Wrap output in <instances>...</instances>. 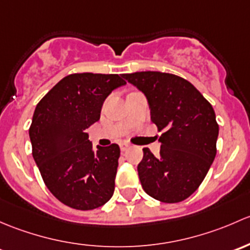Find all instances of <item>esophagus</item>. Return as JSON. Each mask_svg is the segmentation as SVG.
<instances>
[{"instance_id":"obj_1","label":"esophagus","mask_w":250,"mask_h":250,"mask_svg":"<svg viewBox=\"0 0 250 250\" xmlns=\"http://www.w3.org/2000/svg\"><path fill=\"white\" fill-rule=\"evenodd\" d=\"M128 148H130V144H128V143H126V142L120 143V150H122V151L127 150Z\"/></svg>"}]
</instances>
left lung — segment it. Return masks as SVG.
Segmentation results:
<instances>
[{
  "label": "left lung",
  "mask_w": 250,
  "mask_h": 250,
  "mask_svg": "<svg viewBox=\"0 0 250 250\" xmlns=\"http://www.w3.org/2000/svg\"><path fill=\"white\" fill-rule=\"evenodd\" d=\"M148 100L151 122L163 131L160 156L143 148L137 171L144 191L165 203L194 194L217 155L219 125L212 104L190 82L164 72L126 73Z\"/></svg>",
  "instance_id": "obj_1"
}]
</instances>
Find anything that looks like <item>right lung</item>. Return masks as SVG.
<instances>
[{
    "instance_id": "right-lung-1",
    "label": "right lung",
    "mask_w": 250,
    "mask_h": 250,
    "mask_svg": "<svg viewBox=\"0 0 250 250\" xmlns=\"http://www.w3.org/2000/svg\"><path fill=\"white\" fill-rule=\"evenodd\" d=\"M125 84L119 74L73 73L36 106L29 128L32 156L49 191L68 207L95 209L114 192L119 146L94 151L86 128L100 119L108 95Z\"/></svg>"
}]
</instances>
